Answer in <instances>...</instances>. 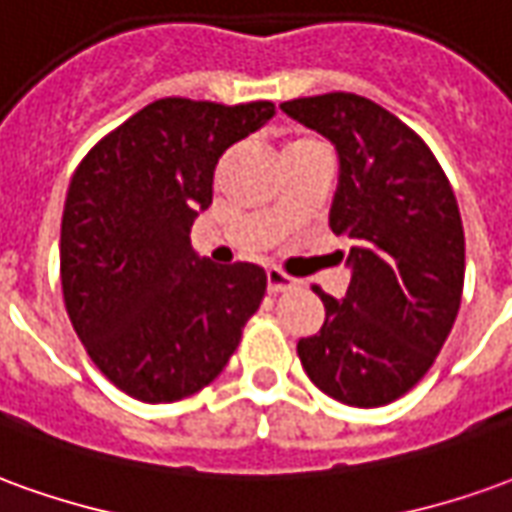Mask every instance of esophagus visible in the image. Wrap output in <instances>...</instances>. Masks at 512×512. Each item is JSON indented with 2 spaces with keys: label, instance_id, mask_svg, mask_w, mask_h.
Here are the masks:
<instances>
[{
  "label": "esophagus",
  "instance_id": "obj_1",
  "mask_svg": "<svg viewBox=\"0 0 512 512\" xmlns=\"http://www.w3.org/2000/svg\"><path fill=\"white\" fill-rule=\"evenodd\" d=\"M266 282H268V293H285V291H293L299 282L288 277L285 271L280 268H268L266 271Z\"/></svg>",
  "mask_w": 512,
  "mask_h": 512
}]
</instances>
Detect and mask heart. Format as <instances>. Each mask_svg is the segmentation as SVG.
Returning a JSON list of instances; mask_svg holds the SVG:
<instances>
[{"mask_svg":"<svg viewBox=\"0 0 512 512\" xmlns=\"http://www.w3.org/2000/svg\"><path fill=\"white\" fill-rule=\"evenodd\" d=\"M302 144H310V138H299V141H291V144H288V149H293V146H302ZM288 149H285V152H288Z\"/></svg>","mask_w":512,"mask_h":512,"instance_id":"obj_1","label":"heart"}]
</instances>
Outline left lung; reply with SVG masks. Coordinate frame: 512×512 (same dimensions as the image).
Here are the masks:
<instances>
[{
  "label": "left lung",
  "mask_w": 512,
  "mask_h": 512,
  "mask_svg": "<svg viewBox=\"0 0 512 512\" xmlns=\"http://www.w3.org/2000/svg\"><path fill=\"white\" fill-rule=\"evenodd\" d=\"M280 107L338 149L330 227L352 244L346 299L316 288L324 324L296 352L318 391L352 407L388 405L430 371L460 310L466 238L455 191L424 138L366 96Z\"/></svg>",
  "instance_id": "left-lung-1"
}]
</instances>
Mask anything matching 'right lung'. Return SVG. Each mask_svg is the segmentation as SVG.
Instances as JSON below:
<instances>
[{"label":"right lung","mask_w":512,"mask_h":512,"mask_svg":"<svg viewBox=\"0 0 512 512\" xmlns=\"http://www.w3.org/2000/svg\"><path fill=\"white\" fill-rule=\"evenodd\" d=\"M274 116L271 102L157 99L107 132L74 171L60 227L71 327L116 388L149 405L216 380L266 293L255 263L199 257L191 227L219 157Z\"/></svg>","instance_id":"1"}]
</instances>
